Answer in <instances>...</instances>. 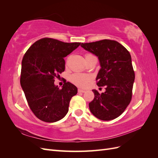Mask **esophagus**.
I'll list each match as a JSON object with an SVG mask.
<instances>
[{
  "label": "esophagus",
  "instance_id": "34e87169",
  "mask_svg": "<svg viewBox=\"0 0 158 158\" xmlns=\"http://www.w3.org/2000/svg\"><path fill=\"white\" fill-rule=\"evenodd\" d=\"M78 92H79V93H84L85 91L84 90V89H78Z\"/></svg>",
  "mask_w": 158,
  "mask_h": 158
}]
</instances>
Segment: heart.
Instances as JSON below:
<instances>
[{
	"label": "heart",
	"instance_id": "obj_1",
	"mask_svg": "<svg viewBox=\"0 0 158 158\" xmlns=\"http://www.w3.org/2000/svg\"><path fill=\"white\" fill-rule=\"evenodd\" d=\"M91 55H92L88 54L85 56V58ZM89 78H90L89 76L87 75L79 74V73H75L70 76V80L71 81L72 83H73L76 85H77V86L83 88L87 85V83L89 81Z\"/></svg>",
	"mask_w": 158,
	"mask_h": 158
}]
</instances>
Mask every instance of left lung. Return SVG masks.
Wrapping results in <instances>:
<instances>
[{"label":"left lung","instance_id":"1","mask_svg":"<svg viewBox=\"0 0 158 158\" xmlns=\"http://www.w3.org/2000/svg\"><path fill=\"white\" fill-rule=\"evenodd\" d=\"M81 47L95 55L100 68L96 80L99 87L106 85V92L100 94L92 89L95 97L89 103L91 113L102 121L116 118L130 103L135 82L131 56L125 47L113 40L82 43Z\"/></svg>","mask_w":158,"mask_h":158}]
</instances>
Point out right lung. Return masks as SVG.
Here are the masks:
<instances>
[{
  "label": "right lung",
  "instance_id": "1",
  "mask_svg": "<svg viewBox=\"0 0 158 158\" xmlns=\"http://www.w3.org/2000/svg\"><path fill=\"white\" fill-rule=\"evenodd\" d=\"M80 45L44 38L35 42L23 56L21 87L31 110L40 120L54 123L67 114L70 99L78 89L69 82L60 89L54 84L55 78L64 71V57Z\"/></svg>",
  "mask_w": 158,
  "mask_h": 158
}]
</instances>
